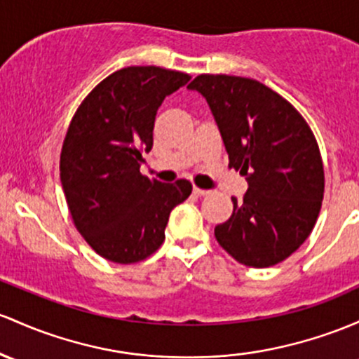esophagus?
Segmentation results:
<instances>
[{
	"instance_id": "obj_1",
	"label": "esophagus",
	"mask_w": 359,
	"mask_h": 359,
	"mask_svg": "<svg viewBox=\"0 0 359 359\" xmlns=\"http://www.w3.org/2000/svg\"><path fill=\"white\" fill-rule=\"evenodd\" d=\"M211 191H208V189H199V187H194V194L196 196H208Z\"/></svg>"
}]
</instances>
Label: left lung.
I'll list each match as a JSON object with an SVG mask.
<instances>
[{
	"instance_id": "1",
	"label": "left lung",
	"mask_w": 359,
	"mask_h": 359,
	"mask_svg": "<svg viewBox=\"0 0 359 359\" xmlns=\"http://www.w3.org/2000/svg\"><path fill=\"white\" fill-rule=\"evenodd\" d=\"M189 88L206 98L228 153V167L249 184L243 201L215 228L235 261L269 267L312 233L324 199V165L306 121L261 81L199 74Z\"/></svg>"
}]
</instances>
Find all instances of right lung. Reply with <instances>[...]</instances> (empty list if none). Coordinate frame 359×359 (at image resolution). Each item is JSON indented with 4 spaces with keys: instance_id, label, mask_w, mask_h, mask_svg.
Wrapping results in <instances>:
<instances>
[{
    "instance_id": "obj_1",
    "label": "right lung",
    "mask_w": 359,
    "mask_h": 359,
    "mask_svg": "<svg viewBox=\"0 0 359 359\" xmlns=\"http://www.w3.org/2000/svg\"><path fill=\"white\" fill-rule=\"evenodd\" d=\"M191 76L129 66L100 81L74 112L61 149V184L71 218L90 247L117 264L149 257L165 240L170 211L192 192L140 172L153 147L156 110Z\"/></svg>"
}]
</instances>
